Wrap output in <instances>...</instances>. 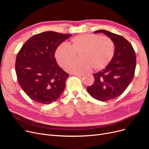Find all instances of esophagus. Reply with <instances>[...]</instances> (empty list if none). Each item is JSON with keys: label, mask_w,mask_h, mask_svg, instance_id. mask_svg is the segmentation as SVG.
<instances>
[{"label": "esophagus", "mask_w": 149, "mask_h": 149, "mask_svg": "<svg viewBox=\"0 0 149 149\" xmlns=\"http://www.w3.org/2000/svg\"><path fill=\"white\" fill-rule=\"evenodd\" d=\"M74 75H75L76 76H78V77H81L84 76L83 74H75Z\"/></svg>", "instance_id": "esophagus-1"}]
</instances>
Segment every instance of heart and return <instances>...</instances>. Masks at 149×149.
<instances>
[{
    "label": "heart",
    "mask_w": 149,
    "mask_h": 149,
    "mask_svg": "<svg viewBox=\"0 0 149 149\" xmlns=\"http://www.w3.org/2000/svg\"><path fill=\"white\" fill-rule=\"evenodd\" d=\"M78 53L80 59L68 66V71L83 73L92 68L100 70L104 69L112 60L115 53L114 44L107 37L83 34L72 38L68 46L64 43L60 45L55 52V57L61 67L65 68Z\"/></svg>",
    "instance_id": "heart-1"
}]
</instances>
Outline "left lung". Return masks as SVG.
Here are the masks:
<instances>
[{
  "label": "left lung",
  "instance_id": "obj_1",
  "mask_svg": "<svg viewBox=\"0 0 149 149\" xmlns=\"http://www.w3.org/2000/svg\"><path fill=\"white\" fill-rule=\"evenodd\" d=\"M97 33H103L111 39L115 53L106 68L93 74L94 83L87 91L93 98L106 101L118 97L127 89L134 77L136 60L132 45L123 36L104 29L95 31Z\"/></svg>",
  "mask_w": 149,
  "mask_h": 149
}]
</instances>
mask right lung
Returning a JSON list of instances; mask_svg holds the SVG:
<instances>
[{"label":"right lung","mask_w":149,"mask_h":149,"mask_svg":"<svg viewBox=\"0 0 149 149\" xmlns=\"http://www.w3.org/2000/svg\"><path fill=\"white\" fill-rule=\"evenodd\" d=\"M71 34L46 31L29 38L17 54L15 72L26 94L36 102L50 104L63 92L69 74L55 58L57 47Z\"/></svg>","instance_id":"right-lung-1"}]
</instances>
